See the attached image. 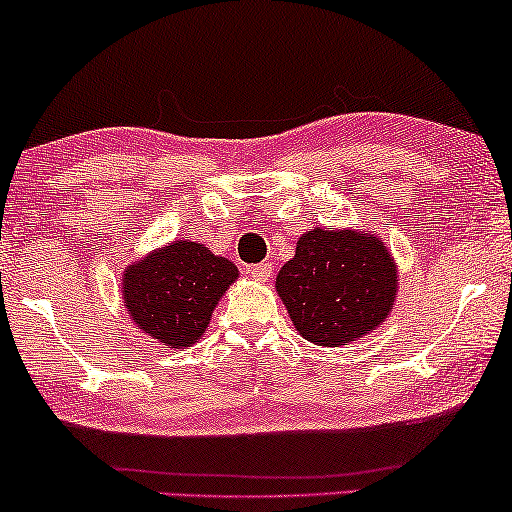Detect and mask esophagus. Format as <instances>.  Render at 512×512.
<instances>
[{
  "label": "esophagus",
  "mask_w": 512,
  "mask_h": 512,
  "mask_svg": "<svg viewBox=\"0 0 512 512\" xmlns=\"http://www.w3.org/2000/svg\"><path fill=\"white\" fill-rule=\"evenodd\" d=\"M251 277L258 282H265L268 277L272 275V263H258V265H251V268L247 270Z\"/></svg>",
  "instance_id": "34e87169"
}]
</instances>
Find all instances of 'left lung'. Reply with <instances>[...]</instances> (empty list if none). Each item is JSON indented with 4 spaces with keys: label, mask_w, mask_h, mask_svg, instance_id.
I'll list each match as a JSON object with an SVG mask.
<instances>
[{
    "label": "left lung",
    "mask_w": 512,
    "mask_h": 512,
    "mask_svg": "<svg viewBox=\"0 0 512 512\" xmlns=\"http://www.w3.org/2000/svg\"><path fill=\"white\" fill-rule=\"evenodd\" d=\"M395 263L381 240L353 230H310L277 275L291 322L317 345L357 341L386 320L395 301Z\"/></svg>",
    "instance_id": "1"
}]
</instances>
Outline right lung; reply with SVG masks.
<instances>
[{"mask_svg":"<svg viewBox=\"0 0 512 512\" xmlns=\"http://www.w3.org/2000/svg\"><path fill=\"white\" fill-rule=\"evenodd\" d=\"M235 280L237 268L228 258L178 240L129 265L122 294L145 334L169 348H185L204 334L218 298Z\"/></svg>","mask_w":512,"mask_h":512,"instance_id":"1","label":"right lung"}]
</instances>
